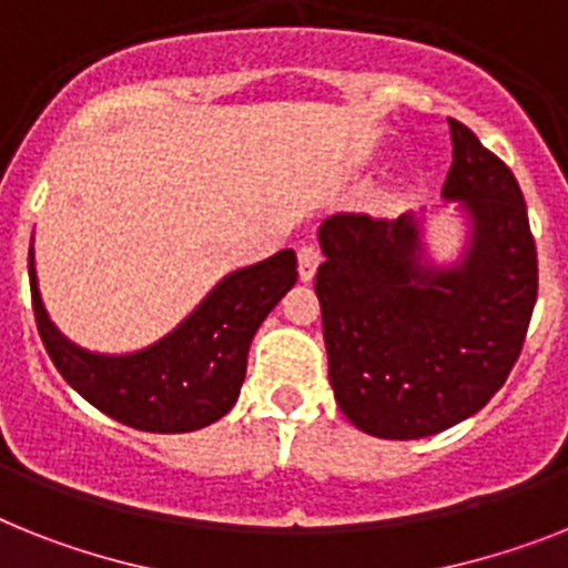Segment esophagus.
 <instances>
[{"label":"esophagus","mask_w":568,"mask_h":568,"mask_svg":"<svg viewBox=\"0 0 568 568\" xmlns=\"http://www.w3.org/2000/svg\"><path fill=\"white\" fill-rule=\"evenodd\" d=\"M318 264H322V252H318L316 246H302V250H298V278L313 281Z\"/></svg>","instance_id":"34e87169"}]
</instances>
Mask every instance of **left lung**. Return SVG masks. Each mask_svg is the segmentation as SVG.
<instances>
[{
    "mask_svg": "<svg viewBox=\"0 0 568 568\" xmlns=\"http://www.w3.org/2000/svg\"><path fill=\"white\" fill-rule=\"evenodd\" d=\"M449 135L442 196L470 220L458 264L426 257L412 211L334 214L318 226L331 386L351 424L388 442L476 415L508 379L537 302V246L514 173L462 121L449 119Z\"/></svg>",
    "mask_w": 568,
    "mask_h": 568,
    "instance_id": "8db88e82",
    "label": "left lung"
}]
</instances>
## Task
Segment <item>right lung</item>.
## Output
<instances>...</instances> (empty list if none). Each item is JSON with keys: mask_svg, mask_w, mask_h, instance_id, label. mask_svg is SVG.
I'll list each match as a JSON object with an SVG mask.
<instances>
[{"mask_svg": "<svg viewBox=\"0 0 568 568\" xmlns=\"http://www.w3.org/2000/svg\"><path fill=\"white\" fill-rule=\"evenodd\" d=\"M40 339L69 386L95 409L142 433H194L226 415L241 395L255 331L295 284V252L234 270L171 334L135 354H92L51 325L28 252Z\"/></svg>", "mask_w": 568, "mask_h": 568, "instance_id": "right-lung-1", "label": "right lung"}]
</instances>
